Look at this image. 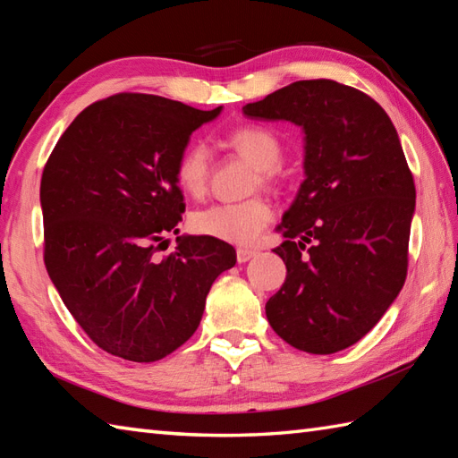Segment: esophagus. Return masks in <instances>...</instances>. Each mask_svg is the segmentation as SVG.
I'll return each mask as SVG.
<instances>
[{
    "instance_id": "esophagus-1",
    "label": "esophagus",
    "mask_w": 458,
    "mask_h": 458,
    "mask_svg": "<svg viewBox=\"0 0 458 458\" xmlns=\"http://www.w3.org/2000/svg\"><path fill=\"white\" fill-rule=\"evenodd\" d=\"M256 256V251L254 250H246V248H238V251H236V258H238V261L240 264H246V261H250L251 258Z\"/></svg>"
}]
</instances>
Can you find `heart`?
<instances>
[{"mask_svg":"<svg viewBox=\"0 0 458 458\" xmlns=\"http://www.w3.org/2000/svg\"><path fill=\"white\" fill-rule=\"evenodd\" d=\"M228 143L240 155L258 165L256 182H274L277 165L284 155V145L277 133L264 125H242L228 135ZM174 179L191 197H202L210 181V153L202 143H191L179 155L174 165ZM274 220V207L269 200L254 197L240 202H216L191 214L194 234L228 242L236 246H250L264 234Z\"/></svg>","mask_w":458,"mask_h":458,"instance_id":"heart-1","label":"heart"}]
</instances>
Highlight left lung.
Instances as JSON below:
<instances>
[{"label": "left lung", "instance_id": "1", "mask_svg": "<svg viewBox=\"0 0 458 458\" xmlns=\"http://www.w3.org/2000/svg\"><path fill=\"white\" fill-rule=\"evenodd\" d=\"M244 114L305 130L307 177L274 250L287 277L267 320L303 352H338L374 328L405 284L415 182L400 138L376 100L327 79L289 84Z\"/></svg>", "mask_w": 458, "mask_h": 458}]
</instances>
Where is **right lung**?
<instances>
[{"mask_svg":"<svg viewBox=\"0 0 458 458\" xmlns=\"http://www.w3.org/2000/svg\"><path fill=\"white\" fill-rule=\"evenodd\" d=\"M122 92L84 108L41 177L45 267L94 344L155 362L194 335L204 301L236 251L207 236L177 238L184 212L174 165L191 133L220 114Z\"/></svg>","mask_w":458,"mask_h":458,"instance_id":"add662e5","label":"right lung"}]
</instances>
